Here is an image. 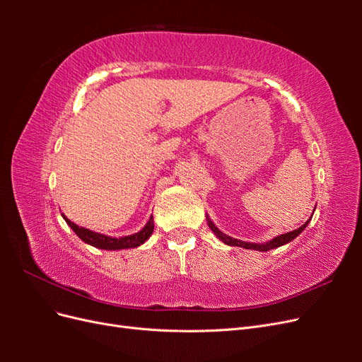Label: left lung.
Masks as SVG:
<instances>
[{
    "label": "left lung",
    "instance_id": "8db88e82",
    "mask_svg": "<svg viewBox=\"0 0 362 362\" xmlns=\"http://www.w3.org/2000/svg\"><path fill=\"white\" fill-rule=\"evenodd\" d=\"M310 221H306L300 228L294 229V231H290L287 234H282V235H278L273 240H270L269 243H264V245H257V243H247V242H242V240H237V238H233V237H228L226 234H223L222 231H218V229L214 226V223L211 221H208V226L211 228V231L222 240V242L225 245H229V246H240V247H245V249H255V250H261V252H266V250H270V249H275V247H279L282 245H286L288 242H291L293 238L298 237L303 229L306 228V225H308Z\"/></svg>",
    "mask_w": 362,
    "mask_h": 362
}]
</instances>
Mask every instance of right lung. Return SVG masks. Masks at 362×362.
<instances>
[{"mask_svg":"<svg viewBox=\"0 0 362 362\" xmlns=\"http://www.w3.org/2000/svg\"><path fill=\"white\" fill-rule=\"evenodd\" d=\"M66 223L74 229V233L78 235L84 243H89L98 249H105V250H117V249H127V247H137L140 245H144L146 240L151 237L152 231H154V221H152V216L149 218V222L145 225V228L141 231L133 234V235H127V237H120V238H113L108 237L100 233H93L90 229L81 228L78 225H75L71 222L66 216H63Z\"/></svg>","mask_w":362,"mask_h":362,"instance_id":"add662e5","label":"right lung"}]
</instances>
